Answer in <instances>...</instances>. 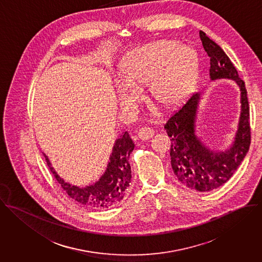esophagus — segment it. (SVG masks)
Here are the masks:
<instances>
[{
  "instance_id": "esophagus-1",
  "label": "esophagus",
  "mask_w": 262,
  "mask_h": 262,
  "mask_svg": "<svg viewBox=\"0 0 262 262\" xmlns=\"http://www.w3.org/2000/svg\"><path fill=\"white\" fill-rule=\"evenodd\" d=\"M154 136V130L150 127H142L138 130V137L143 141H148Z\"/></svg>"
}]
</instances>
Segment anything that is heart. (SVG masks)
<instances>
[{
  "mask_svg": "<svg viewBox=\"0 0 262 262\" xmlns=\"http://www.w3.org/2000/svg\"><path fill=\"white\" fill-rule=\"evenodd\" d=\"M199 71L195 50L176 41L161 40L135 50L120 68L121 83L117 84L118 102L134 104L139 89L149 82V91L158 104L172 108L189 95Z\"/></svg>",
  "mask_w": 262,
  "mask_h": 262,
  "instance_id": "obj_1",
  "label": "heart"
}]
</instances>
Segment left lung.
<instances>
[{"label":"left lung","mask_w":262,"mask_h":262,"mask_svg":"<svg viewBox=\"0 0 262 262\" xmlns=\"http://www.w3.org/2000/svg\"><path fill=\"white\" fill-rule=\"evenodd\" d=\"M203 47L210 60L211 81L231 79L241 92V112L233 143L223 151L210 150L195 133V121L201 93H193L165 123L164 128L170 137L171 166L178 180L198 191H210L226 183L246 156L251 132L249 104L245 83L228 55L204 31H200Z\"/></svg>","instance_id":"8db88e82"}]
</instances>
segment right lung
<instances>
[{"mask_svg":"<svg viewBox=\"0 0 262 262\" xmlns=\"http://www.w3.org/2000/svg\"><path fill=\"white\" fill-rule=\"evenodd\" d=\"M135 144L127 132L122 133L115 141L109 157L106 170L102 176L93 184L85 187L72 185L58 176L49 157L45 155L47 163L55 179L70 198L91 209H110L117 205L125 195L132 179V170L128 162Z\"/></svg>","mask_w":262,"mask_h":262,"instance_id":"obj_1","label":"right lung"}]
</instances>
